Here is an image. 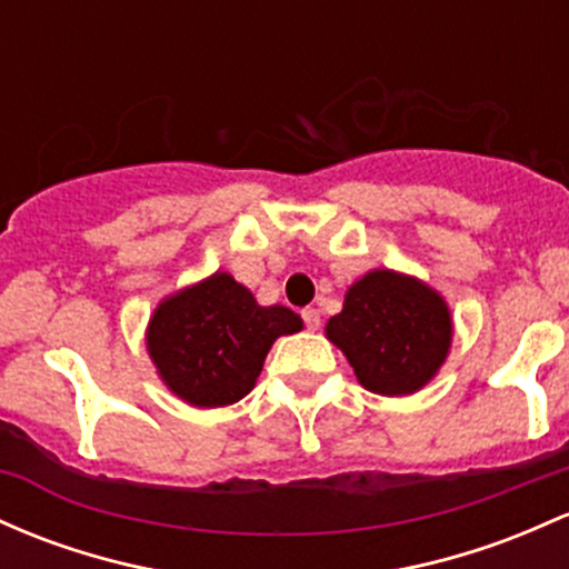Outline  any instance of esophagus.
I'll use <instances>...</instances> for the list:
<instances>
[{
  "label": "esophagus",
  "mask_w": 569,
  "mask_h": 569,
  "mask_svg": "<svg viewBox=\"0 0 569 569\" xmlns=\"http://www.w3.org/2000/svg\"><path fill=\"white\" fill-rule=\"evenodd\" d=\"M302 318H305V327L313 329V332H316L318 327H321V313H318L316 308H305L302 310Z\"/></svg>",
  "instance_id": "34e87169"
}]
</instances>
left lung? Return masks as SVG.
<instances>
[{
	"instance_id": "obj_1",
	"label": "left lung",
	"mask_w": 569,
	"mask_h": 569,
	"mask_svg": "<svg viewBox=\"0 0 569 569\" xmlns=\"http://www.w3.org/2000/svg\"><path fill=\"white\" fill-rule=\"evenodd\" d=\"M327 337L372 395L405 397L437 376L453 340L446 299L423 280L372 270L346 291Z\"/></svg>"
}]
</instances>
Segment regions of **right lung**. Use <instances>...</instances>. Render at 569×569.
<instances>
[{"label": "right lung", "mask_w": 569, "mask_h": 569, "mask_svg": "<svg viewBox=\"0 0 569 569\" xmlns=\"http://www.w3.org/2000/svg\"><path fill=\"white\" fill-rule=\"evenodd\" d=\"M299 329L295 310L261 308L232 274L216 272L161 299L146 342L174 397L193 408H223L253 389L272 342Z\"/></svg>", "instance_id": "add662e5"}]
</instances>
